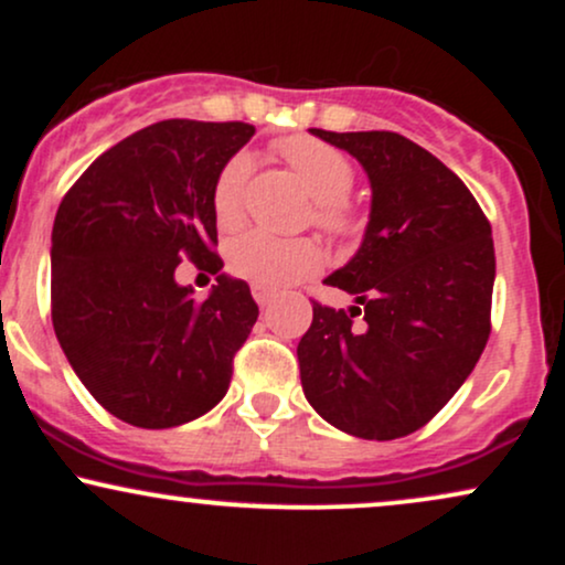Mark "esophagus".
Wrapping results in <instances>:
<instances>
[{
	"label": "esophagus",
	"instance_id": "34e87169",
	"mask_svg": "<svg viewBox=\"0 0 565 565\" xmlns=\"http://www.w3.org/2000/svg\"><path fill=\"white\" fill-rule=\"evenodd\" d=\"M252 297H255L260 308H265V305L274 300V289L263 287V284H252Z\"/></svg>",
	"mask_w": 565,
	"mask_h": 565
}]
</instances>
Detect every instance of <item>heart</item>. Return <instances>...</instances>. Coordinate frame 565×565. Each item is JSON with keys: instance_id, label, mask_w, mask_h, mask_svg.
Masks as SVG:
<instances>
[{"instance_id": "obj_1", "label": "heart", "mask_w": 565, "mask_h": 565, "mask_svg": "<svg viewBox=\"0 0 565 565\" xmlns=\"http://www.w3.org/2000/svg\"><path fill=\"white\" fill-rule=\"evenodd\" d=\"M281 153L297 178L302 180L313 204V223L337 238H350L364 228V217L350 204L348 193L355 183V167L340 148L329 142L305 138L281 140ZM252 159L249 151H236L220 167L212 183V212L223 228L242 223L244 191L249 183ZM225 260L233 276L252 284L281 289L300 278L313 276L323 265V249L316 238H281L274 233L252 228L238 233L225 249Z\"/></svg>"}]
</instances>
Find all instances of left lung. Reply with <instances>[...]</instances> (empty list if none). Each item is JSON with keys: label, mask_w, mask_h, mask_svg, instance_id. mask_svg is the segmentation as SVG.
<instances>
[{"label": "left lung", "mask_w": 565, "mask_h": 565, "mask_svg": "<svg viewBox=\"0 0 565 565\" xmlns=\"http://www.w3.org/2000/svg\"><path fill=\"white\" fill-rule=\"evenodd\" d=\"M310 132L359 159L372 212L353 260L327 276L355 305L313 300L297 345L305 398L350 436L404 438L449 404L489 340L491 225L468 185L404 135Z\"/></svg>", "instance_id": "1"}]
</instances>
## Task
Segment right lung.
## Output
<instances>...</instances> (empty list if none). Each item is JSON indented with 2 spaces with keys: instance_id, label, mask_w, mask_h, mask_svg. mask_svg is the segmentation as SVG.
I'll return each instance as SVG.
<instances>
[{
  "instance_id": "obj_1",
  "label": "right lung",
  "mask_w": 565,
  "mask_h": 565,
  "mask_svg": "<svg viewBox=\"0 0 565 565\" xmlns=\"http://www.w3.org/2000/svg\"><path fill=\"white\" fill-rule=\"evenodd\" d=\"M244 121L167 119L97 157L53 225V327L93 398L148 430L191 423L223 401L233 355L257 321L242 278L206 301L173 281L179 260L220 273L212 183L249 142Z\"/></svg>"
}]
</instances>
